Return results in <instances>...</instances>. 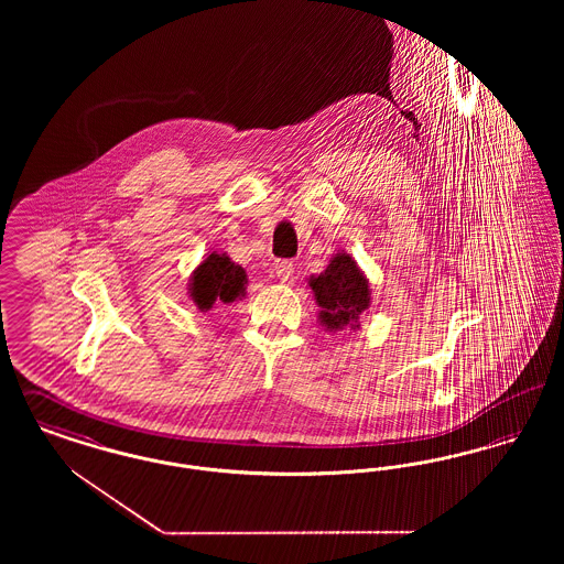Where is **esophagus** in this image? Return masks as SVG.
<instances>
[{
    "label": "esophagus",
    "mask_w": 564,
    "mask_h": 564,
    "mask_svg": "<svg viewBox=\"0 0 564 564\" xmlns=\"http://www.w3.org/2000/svg\"><path fill=\"white\" fill-rule=\"evenodd\" d=\"M274 270H276V279H279L281 283H292V281H294L295 270L292 262H288V260H285V262H279Z\"/></svg>",
    "instance_id": "34e87169"
}]
</instances>
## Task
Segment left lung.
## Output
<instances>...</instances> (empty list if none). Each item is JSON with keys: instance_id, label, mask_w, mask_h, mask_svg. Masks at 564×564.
<instances>
[{"instance_id": "8db88e82", "label": "left lung", "mask_w": 564, "mask_h": 564, "mask_svg": "<svg viewBox=\"0 0 564 564\" xmlns=\"http://www.w3.org/2000/svg\"><path fill=\"white\" fill-rule=\"evenodd\" d=\"M308 285L319 306V323L327 332L357 329L372 302L366 274L345 251H338L322 274L311 276Z\"/></svg>"}]
</instances>
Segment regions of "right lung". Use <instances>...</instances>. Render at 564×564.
Masks as SVG:
<instances>
[{
  "instance_id": "obj_1",
  "label": "right lung",
  "mask_w": 564,
  "mask_h": 564,
  "mask_svg": "<svg viewBox=\"0 0 564 564\" xmlns=\"http://www.w3.org/2000/svg\"><path fill=\"white\" fill-rule=\"evenodd\" d=\"M247 272L226 253H209L189 276L188 294L198 311L207 313L214 304H232L241 300Z\"/></svg>"
}]
</instances>
